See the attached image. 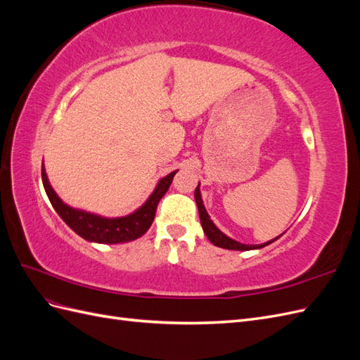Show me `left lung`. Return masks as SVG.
Returning a JSON list of instances; mask_svg holds the SVG:
<instances>
[{
	"instance_id": "1",
	"label": "left lung",
	"mask_w": 360,
	"mask_h": 360,
	"mask_svg": "<svg viewBox=\"0 0 360 360\" xmlns=\"http://www.w3.org/2000/svg\"><path fill=\"white\" fill-rule=\"evenodd\" d=\"M195 201H197V205H198V213H200V219H201V225H202V230H204V234L207 236V238L214 245V246H219V248H224V249H233V250H250V249H259V248H264L267 245H270L271 242L278 240V237L274 238V240H270L267 243H263V245H243L240 242H236L233 240V238H230L228 236H225L219 228H217L212 219L210 216L207 214L205 212V207L202 204V200H201V192H200V184L197 186V189H195ZM282 236V234H281ZM279 236V237H281Z\"/></svg>"
}]
</instances>
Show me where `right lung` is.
Here are the masks:
<instances>
[{
	"instance_id": "obj_1",
	"label": "right lung",
	"mask_w": 360,
	"mask_h": 360,
	"mask_svg": "<svg viewBox=\"0 0 360 360\" xmlns=\"http://www.w3.org/2000/svg\"><path fill=\"white\" fill-rule=\"evenodd\" d=\"M177 171H172L167 177L159 180L156 189L150 195V198L139 207L132 214L123 217H102L99 214H93L84 210L72 209L64 204L56 191L49 184L45 167L41 165V180L45 186L48 198L53 209L58 213L61 219L66 222L72 230L89 242L96 243H124L135 240L147 233L150 225L153 224L158 204L163 195L167 193L169 184L176 176Z\"/></svg>"
}]
</instances>
